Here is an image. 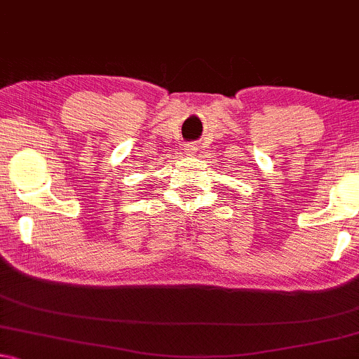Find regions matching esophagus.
Listing matches in <instances>:
<instances>
[{"label": "esophagus", "mask_w": 359, "mask_h": 359, "mask_svg": "<svg viewBox=\"0 0 359 359\" xmlns=\"http://www.w3.org/2000/svg\"><path fill=\"white\" fill-rule=\"evenodd\" d=\"M184 153H187L188 156H193V154H196L198 153V144H194V143L187 144V146H184Z\"/></svg>", "instance_id": "34e87169"}]
</instances>
